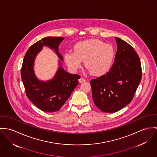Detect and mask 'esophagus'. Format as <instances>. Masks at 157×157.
<instances>
[{
    "instance_id": "34e87169",
    "label": "esophagus",
    "mask_w": 157,
    "mask_h": 157,
    "mask_svg": "<svg viewBox=\"0 0 157 157\" xmlns=\"http://www.w3.org/2000/svg\"><path fill=\"white\" fill-rule=\"evenodd\" d=\"M78 81H79V82L80 83H82V82H86V79H84L83 78H79Z\"/></svg>"
}]
</instances>
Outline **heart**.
Listing matches in <instances>:
<instances>
[{"label": "heart", "mask_w": 157, "mask_h": 157, "mask_svg": "<svg viewBox=\"0 0 157 157\" xmlns=\"http://www.w3.org/2000/svg\"><path fill=\"white\" fill-rule=\"evenodd\" d=\"M115 56L113 47L97 39L89 40L76 43L73 51L66 52L64 61L73 71L81 67V61L89 73L96 76L106 73L111 67Z\"/></svg>", "instance_id": "1"}]
</instances>
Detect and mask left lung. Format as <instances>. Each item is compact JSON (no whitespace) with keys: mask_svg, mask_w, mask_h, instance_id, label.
<instances>
[{"mask_svg":"<svg viewBox=\"0 0 157 157\" xmlns=\"http://www.w3.org/2000/svg\"><path fill=\"white\" fill-rule=\"evenodd\" d=\"M115 39V62L106 73L90 81L94 103L105 113L117 112L128 104L142 76L139 57L133 47L119 38Z\"/></svg>","mask_w":157,"mask_h":157,"instance_id":"left-lung-1","label":"left lung"}]
</instances>
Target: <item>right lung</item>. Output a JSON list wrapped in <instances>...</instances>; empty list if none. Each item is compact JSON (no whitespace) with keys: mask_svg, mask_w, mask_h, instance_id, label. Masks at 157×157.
Listing matches in <instances>:
<instances>
[{"mask_svg":"<svg viewBox=\"0 0 157 157\" xmlns=\"http://www.w3.org/2000/svg\"><path fill=\"white\" fill-rule=\"evenodd\" d=\"M64 38L62 36H48L33 44L26 53L21 69V77L28 98L40 109L46 112L59 111L78 85L81 78L77 74H70L60 67L52 79L43 82L35 76L33 69L35 56L43 46H48L55 51L58 57L63 56L58 46ZM61 65V63H59Z\"/></svg>","mask_w":157,"mask_h":157,"instance_id":"obj_1","label":"right lung"}]
</instances>
